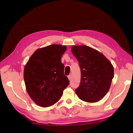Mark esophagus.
I'll list each match as a JSON object with an SVG mask.
<instances>
[{
	"mask_svg": "<svg viewBox=\"0 0 133 133\" xmlns=\"http://www.w3.org/2000/svg\"><path fill=\"white\" fill-rule=\"evenodd\" d=\"M68 79H69V80H70V79H71V74H70V75H68Z\"/></svg>",
	"mask_w": 133,
	"mask_h": 133,
	"instance_id": "esophagus-1",
	"label": "esophagus"
}]
</instances>
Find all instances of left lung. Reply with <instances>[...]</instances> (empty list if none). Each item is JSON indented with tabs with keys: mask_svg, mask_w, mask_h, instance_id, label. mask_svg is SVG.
Segmentation results:
<instances>
[{
	"mask_svg": "<svg viewBox=\"0 0 133 133\" xmlns=\"http://www.w3.org/2000/svg\"><path fill=\"white\" fill-rule=\"evenodd\" d=\"M71 49L81 70V81L76 94L84 102H99L110 89L114 78L113 66L102 53L91 47L73 45Z\"/></svg>",
	"mask_w": 133,
	"mask_h": 133,
	"instance_id": "8db88e82",
	"label": "left lung"
}]
</instances>
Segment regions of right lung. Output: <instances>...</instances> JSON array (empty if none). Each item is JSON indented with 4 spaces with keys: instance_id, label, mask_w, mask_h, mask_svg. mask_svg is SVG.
<instances>
[{
    "instance_id": "add662e5",
    "label": "right lung",
    "mask_w": 133,
    "mask_h": 133,
    "mask_svg": "<svg viewBox=\"0 0 133 133\" xmlns=\"http://www.w3.org/2000/svg\"><path fill=\"white\" fill-rule=\"evenodd\" d=\"M65 45H52L39 48L28 60L24 69L26 90L37 105L46 108L54 105L61 98L69 84L64 74L62 57Z\"/></svg>"
}]
</instances>
